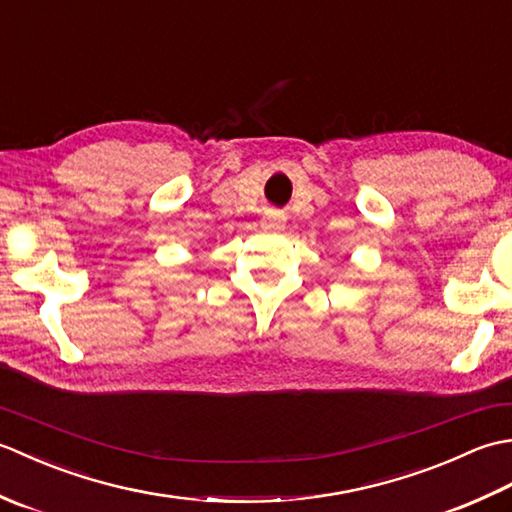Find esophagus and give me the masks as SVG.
Listing matches in <instances>:
<instances>
[{
  "mask_svg": "<svg viewBox=\"0 0 512 512\" xmlns=\"http://www.w3.org/2000/svg\"><path fill=\"white\" fill-rule=\"evenodd\" d=\"M284 226H286V215H284V213L268 211V213L264 215V220H262V228H264V231L275 233V231H281V228H284Z\"/></svg>",
  "mask_w": 512,
  "mask_h": 512,
  "instance_id": "esophagus-1",
  "label": "esophagus"
}]
</instances>
